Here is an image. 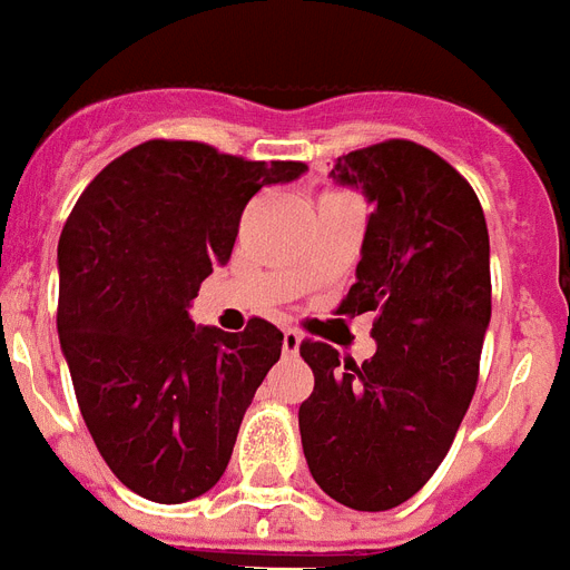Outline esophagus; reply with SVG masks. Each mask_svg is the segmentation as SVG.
I'll list each match as a JSON object with an SVG mask.
<instances>
[{"label": "esophagus", "mask_w": 570, "mask_h": 570, "mask_svg": "<svg viewBox=\"0 0 570 570\" xmlns=\"http://www.w3.org/2000/svg\"><path fill=\"white\" fill-rule=\"evenodd\" d=\"M301 348V333L293 331V327H286L284 331V354L286 357H295Z\"/></svg>", "instance_id": "1"}]
</instances>
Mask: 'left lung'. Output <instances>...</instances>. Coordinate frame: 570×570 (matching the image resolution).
Wrapping results in <instances>:
<instances>
[{"label":"left lung","mask_w":570,"mask_h":570,"mask_svg":"<svg viewBox=\"0 0 570 570\" xmlns=\"http://www.w3.org/2000/svg\"><path fill=\"white\" fill-rule=\"evenodd\" d=\"M331 175L372 202L357 284L336 313H374L377 351L357 365L327 342H301L316 377L301 445L333 501L381 512L433 478L478 390L489 228L469 180L413 140L348 151Z\"/></svg>","instance_id":"left-lung-1"}]
</instances>
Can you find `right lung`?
Listing matches in <instances>:
<instances>
[{
  "instance_id": "add662e5",
  "label": "right lung",
  "mask_w": 570,
  "mask_h": 570,
  "mask_svg": "<svg viewBox=\"0 0 570 570\" xmlns=\"http://www.w3.org/2000/svg\"><path fill=\"white\" fill-rule=\"evenodd\" d=\"M304 173L196 140H146L78 196L58 243V333L78 410L140 498L184 503L219 483L243 415L281 357L266 318L196 327L189 301L228 263L245 205Z\"/></svg>"
}]
</instances>
